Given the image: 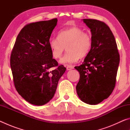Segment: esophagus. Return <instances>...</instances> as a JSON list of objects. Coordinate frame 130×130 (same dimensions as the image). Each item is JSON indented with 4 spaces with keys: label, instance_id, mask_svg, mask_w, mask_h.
<instances>
[{
    "label": "esophagus",
    "instance_id": "34e87169",
    "mask_svg": "<svg viewBox=\"0 0 130 130\" xmlns=\"http://www.w3.org/2000/svg\"><path fill=\"white\" fill-rule=\"evenodd\" d=\"M73 68H74L73 66L68 65V66H67V70H71V69H73Z\"/></svg>",
    "mask_w": 130,
    "mask_h": 130
}]
</instances>
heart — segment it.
I'll return each instance as SVG.
<instances>
[{
    "instance_id": "obj_1",
    "label": "heart",
    "mask_w": 130,
    "mask_h": 130,
    "mask_svg": "<svg viewBox=\"0 0 130 130\" xmlns=\"http://www.w3.org/2000/svg\"><path fill=\"white\" fill-rule=\"evenodd\" d=\"M49 45L53 57L56 59L60 58L67 47L68 52L60 62L67 65L77 62L80 57L89 53L92 46V37L81 28L72 27L60 30L57 38L49 39Z\"/></svg>"
}]
</instances>
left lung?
Returning a JSON list of instances; mask_svg holds the SVG:
<instances>
[{
	"instance_id": "8db88e82",
	"label": "left lung",
	"mask_w": 130,
	"mask_h": 130,
	"mask_svg": "<svg viewBox=\"0 0 130 130\" xmlns=\"http://www.w3.org/2000/svg\"><path fill=\"white\" fill-rule=\"evenodd\" d=\"M83 22L91 29L92 46L82 64L74 67L80 73L76 91L83 102L96 105L108 98L115 88L120 56L108 26L96 19Z\"/></svg>"
}]
</instances>
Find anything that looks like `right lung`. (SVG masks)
Masks as SVG:
<instances>
[{
  "label": "right lung",
  "mask_w": 130,
  "mask_h": 130,
  "mask_svg": "<svg viewBox=\"0 0 130 130\" xmlns=\"http://www.w3.org/2000/svg\"><path fill=\"white\" fill-rule=\"evenodd\" d=\"M57 19L28 23L17 36L10 57L14 86L30 104L42 105L53 98L66 70L53 58L49 41ZM56 67L52 71L50 68Z\"/></svg>",
  "instance_id": "obj_1"
}]
</instances>
